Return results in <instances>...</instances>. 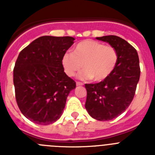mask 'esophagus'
I'll return each instance as SVG.
<instances>
[{
	"instance_id": "obj_1",
	"label": "esophagus",
	"mask_w": 155,
	"mask_h": 155,
	"mask_svg": "<svg viewBox=\"0 0 155 155\" xmlns=\"http://www.w3.org/2000/svg\"><path fill=\"white\" fill-rule=\"evenodd\" d=\"M76 84H77V86H81V85H83V83H81V82H80V81H77L76 82Z\"/></svg>"
}]
</instances>
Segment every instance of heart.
I'll use <instances>...</instances> for the list:
<instances>
[{"mask_svg": "<svg viewBox=\"0 0 155 155\" xmlns=\"http://www.w3.org/2000/svg\"><path fill=\"white\" fill-rule=\"evenodd\" d=\"M117 50L94 40H84L74 48L73 53H66L62 57L64 72L72 77L81 68L78 78L102 81L113 73L118 62Z\"/></svg>", "mask_w": 155, "mask_h": 155, "instance_id": "heart-1", "label": "heart"}]
</instances>
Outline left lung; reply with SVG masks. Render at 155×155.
<instances>
[{"mask_svg":"<svg viewBox=\"0 0 155 155\" xmlns=\"http://www.w3.org/2000/svg\"><path fill=\"white\" fill-rule=\"evenodd\" d=\"M109 43L118 52L119 59L113 73L95 84H85V108L92 118L111 120L123 113L130 105L139 81L140 69L135 48L116 35L97 37Z\"/></svg>","mask_w":155,"mask_h":155,"instance_id":"1","label":"left lung"}]
</instances>
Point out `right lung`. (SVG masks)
<instances>
[{"mask_svg":"<svg viewBox=\"0 0 155 155\" xmlns=\"http://www.w3.org/2000/svg\"><path fill=\"white\" fill-rule=\"evenodd\" d=\"M74 40L71 36H41L19 53L13 74L16 102L35 124L48 125L59 120L70 91L76 87L62 65Z\"/></svg>","mask_w":155,"mask_h":155,"instance_id":"right-lung-1","label":"right lung"}]
</instances>
